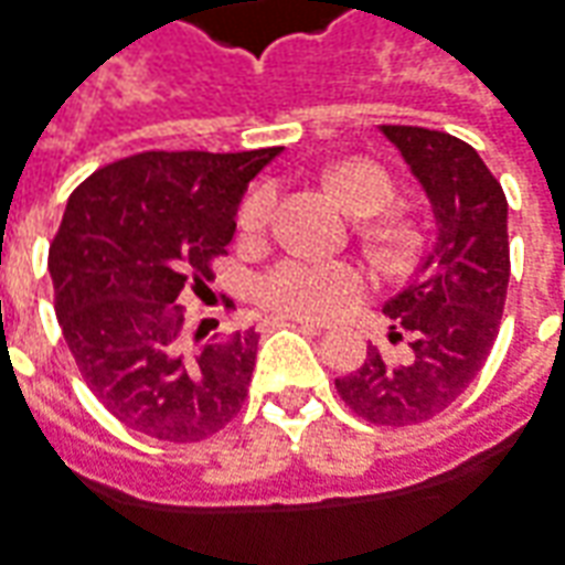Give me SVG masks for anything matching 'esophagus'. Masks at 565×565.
Wrapping results in <instances>:
<instances>
[{
	"instance_id": "34e87169",
	"label": "esophagus",
	"mask_w": 565,
	"mask_h": 565,
	"mask_svg": "<svg viewBox=\"0 0 565 565\" xmlns=\"http://www.w3.org/2000/svg\"><path fill=\"white\" fill-rule=\"evenodd\" d=\"M284 321L296 323V327H302V330H306V333H315V337H321V333H323V327H321V323L306 321V318H271L269 323H284Z\"/></svg>"
}]
</instances>
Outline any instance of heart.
<instances>
[{"instance_id":"obj_1","label":"heart","mask_w":565,"mask_h":565,"mask_svg":"<svg viewBox=\"0 0 565 565\" xmlns=\"http://www.w3.org/2000/svg\"><path fill=\"white\" fill-rule=\"evenodd\" d=\"M330 189L351 214H376L394 199V180L376 161H345L327 177ZM275 186L263 183L242 201L238 228L247 242L266 235L275 214ZM385 244L401 242V232H385ZM364 290V271L342 259H315V256H284L256 281V302L281 318L323 321L337 318Z\"/></svg>"}]
</instances>
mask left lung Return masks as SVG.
I'll return each instance as SVG.
<instances>
[{"label":"left lung","instance_id":"obj_1","mask_svg":"<svg viewBox=\"0 0 565 565\" xmlns=\"http://www.w3.org/2000/svg\"><path fill=\"white\" fill-rule=\"evenodd\" d=\"M382 134L428 192L437 235L416 278L382 306L401 330L392 339L409 337L406 361L392 364L370 345L337 392L361 419L404 428L456 404L495 345L511 278L508 199L459 137L416 125H382Z\"/></svg>","mask_w":565,"mask_h":565}]
</instances>
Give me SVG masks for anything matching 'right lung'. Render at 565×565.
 Listing matches in <instances>:
<instances>
[{
	"label": "right lung",
	"instance_id": "right-lung-1",
	"mask_svg": "<svg viewBox=\"0 0 565 565\" xmlns=\"http://www.w3.org/2000/svg\"><path fill=\"white\" fill-rule=\"evenodd\" d=\"M278 152H137L70 195L49 250L57 323L90 394L125 428L199 444L242 413L259 337L201 342L204 321L189 337L183 302L207 294L244 189Z\"/></svg>",
	"mask_w": 565,
	"mask_h": 565
}]
</instances>
